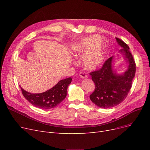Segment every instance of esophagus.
I'll return each mask as SVG.
<instances>
[{
    "instance_id": "1",
    "label": "esophagus",
    "mask_w": 150,
    "mask_h": 150,
    "mask_svg": "<svg viewBox=\"0 0 150 150\" xmlns=\"http://www.w3.org/2000/svg\"><path fill=\"white\" fill-rule=\"evenodd\" d=\"M79 75H80V78H83V79H84V78H86L88 77L87 75H86L84 72H80V73L79 74Z\"/></svg>"
}]
</instances>
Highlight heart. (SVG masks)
Returning a JSON list of instances; mask_svg holds the SVG:
<instances>
[{
  "instance_id": "obj_1",
  "label": "heart",
  "mask_w": 150,
  "mask_h": 150,
  "mask_svg": "<svg viewBox=\"0 0 150 150\" xmlns=\"http://www.w3.org/2000/svg\"><path fill=\"white\" fill-rule=\"evenodd\" d=\"M72 50L76 55H81L84 53L81 58V64L85 69L89 70L100 67L106 57L104 44L97 35L75 42L72 45Z\"/></svg>"
}]
</instances>
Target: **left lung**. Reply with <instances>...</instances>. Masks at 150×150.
Here are the masks:
<instances>
[{
	"instance_id": "left-lung-1",
	"label": "left lung",
	"mask_w": 150,
	"mask_h": 150,
	"mask_svg": "<svg viewBox=\"0 0 150 150\" xmlns=\"http://www.w3.org/2000/svg\"><path fill=\"white\" fill-rule=\"evenodd\" d=\"M115 39L122 48L119 53L127 62V69L122 73H117L113 68V56L105 61L101 69L90 74L96 84L90 99L98 107L104 109L119 105L127 98L136 73V63L129 47L121 39Z\"/></svg>"
}]
</instances>
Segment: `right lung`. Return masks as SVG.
Segmentation results:
<instances>
[{
	"instance_id": "right-lung-1",
	"label": "right lung",
	"mask_w": 150,
	"mask_h": 150,
	"mask_svg": "<svg viewBox=\"0 0 150 150\" xmlns=\"http://www.w3.org/2000/svg\"><path fill=\"white\" fill-rule=\"evenodd\" d=\"M72 80L70 77L61 80L50 89L39 93H30L21 88L23 97L31 105L40 109H51L58 106L66 97L68 86Z\"/></svg>"
}]
</instances>
